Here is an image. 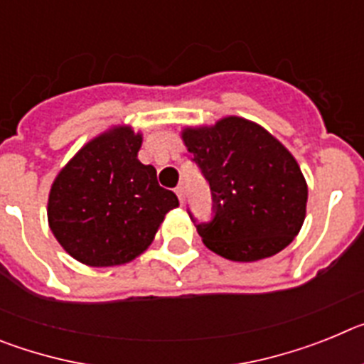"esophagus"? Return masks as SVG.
Here are the masks:
<instances>
[{"mask_svg":"<svg viewBox=\"0 0 364 364\" xmlns=\"http://www.w3.org/2000/svg\"><path fill=\"white\" fill-rule=\"evenodd\" d=\"M175 193H176V197H178L180 204H184V200H186V188H184V186L180 184L178 188L175 189Z\"/></svg>","mask_w":364,"mask_h":364,"instance_id":"esophagus-1","label":"esophagus"}]
</instances>
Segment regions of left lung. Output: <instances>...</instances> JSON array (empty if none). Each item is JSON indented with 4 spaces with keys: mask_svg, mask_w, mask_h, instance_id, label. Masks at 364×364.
Segmentation results:
<instances>
[{
    "mask_svg": "<svg viewBox=\"0 0 364 364\" xmlns=\"http://www.w3.org/2000/svg\"><path fill=\"white\" fill-rule=\"evenodd\" d=\"M182 140L210 182L213 218L197 231L211 252L253 262L295 239L306 217L308 186L277 138L255 122L228 117L211 127H186Z\"/></svg>",
    "mask_w": 364,
    "mask_h": 364,
    "instance_id": "1",
    "label": "left lung"
}]
</instances>
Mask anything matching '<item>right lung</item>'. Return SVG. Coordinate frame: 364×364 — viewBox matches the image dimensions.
<instances>
[{"label":"right lung","mask_w":364,"mask_h":364,"mask_svg":"<svg viewBox=\"0 0 364 364\" xmlns=\"http://www.w3.org/2000/svg\"><path fill=\"white\" fill-rule=\"evenodd\" d=\"M142 134L112 127L74 154L49 193L50 231L76 260L95 268L131 262L153 242L167 211L178 205L138 160Z\"/></svg>","instance_id":"add662e5"}]
</instances>
